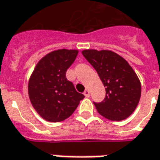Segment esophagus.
<instances>
[{"label":"esophagus","instance_id":"1","mask_svg":"<svg viewBox=\"0 0 160 160\" xmlns=\"http://www.w3.org/2000/svg\"><path fill=\"white\" fill-rule=\"evenodd\" d=\"M83 95H84L86 97H89V96H90V92H89V89H85L84 92H83Z\"/></svg>","mask_w":160,"mask_h":160}]
</instances>
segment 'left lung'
<instances>
[{
    "label": "left lung",
    "mask_w": 160,
    "mask_h": 160,
    "mask_svg": "<svg viewBox=\"0 0 160 160\" xmlns=\"http://www.w3.org/2000/svg\"><path fill=\"white\" fill-rule=\"evenodd\" d=\"M82 54L96 70L103 83L106 96L96 110L108 120L122 121L133 113L141 95V84L128 61L108 50H83Z\"/></svg>",
    "instance_id": "left-lung-1"
}]
</instances>
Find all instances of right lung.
I'll return each mask as SVG.
<instances>
[{
    "label": "right lung",
    "instance_id": "obj_1",
    "mask_svg": "<svg viewBox=\"0 0 160 160\" xmlns=\"http://www.w3.org/2000/svg\"><path fill=\"white\" fill-rule=\"evenodd\" d=\"M78 50L51 52L36 64L28 82L31 103L42 118L59 122L74 113L84 96L67 80L66 71L78 56Z\"/></svg>",
    "mask_w": 160,
    "mask_h": 160
}]
</instances>
